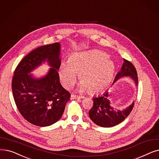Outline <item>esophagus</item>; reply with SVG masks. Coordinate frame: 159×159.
Here are the masks:
<instances>
[{"instance_id":"obj_1","label":"esophagus","mask_w":159,"mask_h":159,"mask_svg":"<svg viewBox=\"0 0 159 159\" xmlns=\"http://www.w3.org/2000/svg\"><path fill=\"white\" fill-rule=\"evenodd\" d=\"M71 98L72 99H81L82 98V97H80L78 95H71Z\"/></svg>"}]
</instances>
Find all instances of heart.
Listing matches in <instances>:
<instances>
[{
  "label": "heart",
  "instance_id": "obj_1",
  "mask_svg": "<svg viewBox=\"0 0 159 159\" xmlns=\"http://www.w3.org/2000/svg\"><path fill=\"white\" fill-rule=\"evenodd\" d=\"M114 73V63L99 51L73 54L67 64H61L58 70L60 80L66 89L74 85L79 75V91L88 90L92 94L105 91L111 84Z\"/></svg>",
  "mask_w": 159,
  "mask_h": 159
}]
</instances>
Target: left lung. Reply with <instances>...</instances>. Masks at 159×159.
<instances>
[{
  "mask_svg": "<svg viewBox=\"0 0 159 159\" xmlns=\"http://www.w3.org/2000/svg\"><path fill=\"white\" fill-rule=\"evenodd\" d=\"M124 62L120 72L117 73L113 84L121 78L130 77L138 86L137 73L134 66L128 60ZM93 105L89 110V117L97 125L102 127H112L118 125L129 115L134 107V101L126 108L119 110L111 106L108 91L102 95L93 97Z\"/></svg>",
  "mask_w": 159,
  "mask_h": 159,
  "instance_id": "8db88e82",
  "label": "left lung"
}]
</instances>
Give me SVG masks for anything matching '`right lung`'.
Returning <instances> with one entry per match:
<instances>
[{"label": "right lung", "instance_id": "1", "mask_svg": "<svg viewBox=\"0 0 159 159\" xmlns=\"http://www.w3.org/2000/svg\"><path fill=\"white\" fill-rule=\"evenodd\" d=\"M60 50L59 43L37 48L20 61L13 74L11 89L16 106L34 125L47 127L57 122L70 99L71 94L60 82ZM45 62L50 67L45 75L36 78L30 74Z\"/></svg>", "mask_w": 159, "mask_h": 159}]
</instances>
